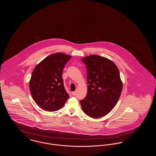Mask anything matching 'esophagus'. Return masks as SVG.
<instances>
[{"label": "esophagus", "instance_id": "34e87169", "mask_svg": "<svg viewBox=\"0 0 156 156\" xmlns=\"http://www.w3.org/2000/svg\"><path fill=\"white\" fill-rule=\"evenodd\" d=\"M71 94H72V95H73V96H74L76 95V91H73V92H71Z\"/></svg>", "mask_w": 156, "mask_h": 156}]
</instances>
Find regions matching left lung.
<instances>
[{
    "label": "left lung",
    "mask_w": 156,
    "mask_h": 156,
    "mask_svg": "<svg viewBox=\"0 0 156 156\" xmlns=\"http://www.w3.org/2000/svg\"><path fill=\"white\" fill-rule=\"evenodd\" d=\"M87 73L88 92L80 101L83 112L93 118L109 113L120 96L122 83L119 71L111 60L97 55L82 58Z\"/></svg>",
    "instance_id": "left-lung-1"
}]
</instances>
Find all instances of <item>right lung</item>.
Masks as SVG:
<instances>
[{
	"mask_svg": "<svg viewBox=\"0 0 156 156\" xmlns=\"http://www.w3.org/2000/svg\"><path fill=\"white\" fill-rule=\"evenodd\" d=\"M71 58L60 52L52 54L40 62L32 73L29 83L31 95L45 111L59 110L69 97L62 75L65 65Z\"/></svg>",
	"mask_w": 156,
	"mask_h": 156,
	"instance_id": "right-lung-1",
	"label": "right lung"
}]
</instances>
